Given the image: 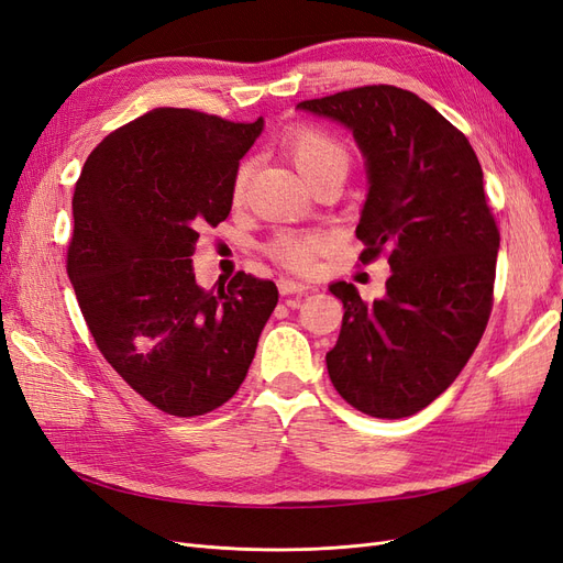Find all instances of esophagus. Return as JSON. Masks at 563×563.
<instances>
[{"mask_svg": "<svg viewBox=\"0 0 563 563\" xmlns=\"http://www.w3.org/2000/svg\"><path fill=\"white\" fill-rule=\"evenodd\" d=\"M277 288H279L282 296H298V294L308 291L310 286L302 284V282H294V279H279V282H277Z\"/></svg>", "mask_w": 563, "mask_h": 563, "instance_id": "obj_1", "label": "esophagus"}]
</instances>
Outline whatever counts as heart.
Returning a JSON list of instances; mask_svg holds the SVG:
<instances>
[{
  "label": "heart",
  "mask_w": 563,
  "mask_h": 563,
  "mask_svg": "<svg viewBox=\"0 0 563 563\" xmlns=\"http://www.w3.org/2000/svg\"><path fill=\"white\" fill-rule=\"evenodd\" d=\"M284 155L294 162L300 176L312 183L327 174H345L350 166L347 145L327 129L312 124H300L288 131L282 139ZM251 176V162L240 164L232 178V201L242 203ZM327 249V236L319 232H296L284 230L275 234L267 244V253L288 269L305 272L314 263V255Z\"/></svg>",
  "instance_id": "1"
}]
</instances>
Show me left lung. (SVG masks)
I'll use <instances>...</instances> for the list:
<instances>
[{
	"label": "left lung",
	"mask_w": 563,
	"mask_h": 563,
	"mask_svg": "<svg viewBox=\"0 0 563 563\" xmlns=\"http://www.w3.org/2000/svg\"><path fill=\"white\" fill-rule=\"evenodd\" d=\"M352 131L368 195L356 236L366 265L387 253L385 298L347 282L327 368L338 395L373 418L422 411L463 371L486 331L500 232L470 141L411 91L389 84L302 100Z\"/></svg>",
	"instance_id": "8db88e82"
}]
</instances>
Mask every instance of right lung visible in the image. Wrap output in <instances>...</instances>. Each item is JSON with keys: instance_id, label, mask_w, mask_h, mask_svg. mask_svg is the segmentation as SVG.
I'll return each instance as SVG.
<instances>
[{"instance_id": "add662e5", "label": "right lung", "mask_w": 563, "mask_h": 563, "mask_svg": "<svg viewBox=\"0 0 563 563\" xmlns=\"http://www.w3.org/2000/svg\"><path fill=\"white\" fill-rule=\"evenodd\" d=\"M263 131L216 114L157 108L106 135L75 185L67 246L79 308L100 354L159 411L192 418L244 383L277 308L269 279L195 282L203 228L232 209V178Z\"/></svg>"}]
</instances>
